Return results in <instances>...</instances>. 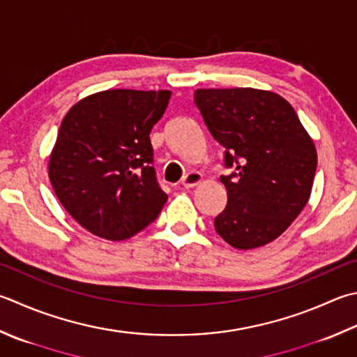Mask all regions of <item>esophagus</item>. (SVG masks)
I'll list each match as a JSON object with an SVG mask.
<instances>
[{
  "label": "esophagus",
  "mask_w": 357,
  "mask_h": 357,
  "mask_svg": "<svg viewBox=\"0 0 357 357\" xmlns=\"http://www.w3.org/2000/svg\"><path fill=\"white\" fill-rule=\"evenodd\" d=\"M202 180H204V177H202L200 172L191 171L186 174L183 180H181V185H183L185 188H194V186H197Z\"/></svg>",
  "instance_id": "esophagus-1"
}]
</instances>
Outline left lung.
Masks as SVG:
<instances>
[{
    "label": "left lung",
    "instance_id": "obj_1",
    "mask_svg": "<svg viewBox=\"0 0 357 357\" xmlns=\"http://www.w3.org/2000/svg\"><path fill=\"white\" fill-rule=\"evenodd\" d=\"M194 102L214 139L225 147V210L219 236L239 250L283 234L311 197L317 151L294 107L273 91L199 89Z\"/></svg>",
    "mask_w": 357,
    "mask_h": 357
}]
</instances>
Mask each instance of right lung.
Wrapping results in <instances>:
<instances>
[{
  "mask_svg": "<svg viewBox=\"0 0 357 357\" xmlns=\"http://www.w3.org/2000/svg\"><path fill=\"white\" fill-rule=\"evenodd\" d=\"M171 95L105 90L65 115L48 174L60 204L85 230L124 241L157 219L167 196L157 183L149 135Z\"/></svg>",
  "mask_w": 357,
  "mask_h": 357,
  "instance_id": "right-lung-1",
  "label": "right lung"
}]
</instances>
